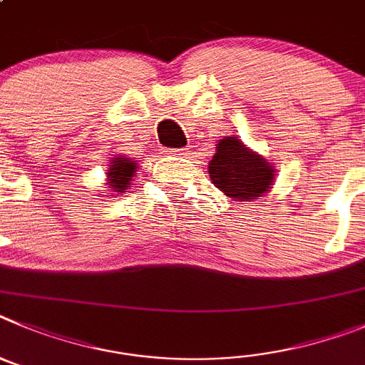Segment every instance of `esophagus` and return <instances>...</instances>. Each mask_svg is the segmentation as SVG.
Returning a JSON list of instances; mask_svg holds the SVG:
<instances>
[{
    "instance_id": "obj_1",
    "label": "esophagus",
    "mask_w": 365,
    "mask_h": 365,
    "mask_svg": "<svg viewBox=\"0 0 365 365\" xmlns=\"http://www.w3.org/2000/svg\"><path fill=\"white\" fill-rule=\"evenodd\" d=\"M169 153H180V154H183V150L180 149V150H169Z\"/></svg>"
}]
</instances>
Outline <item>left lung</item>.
Listing matches in <instances>:
<instances>
[{
	"label": "left lung",
	"mask_w": 365,
	"mask_h": 365,
	"mask_svg": "<svg viewBox=\"0 0 365 365\" xmlns=\"http://www.w3.org/2000/svg\"><path fill=\"white\" fill-rule=\"evenodd\" d=\"M212 183L225 196L240 202L258 200L271 187L274 170L262 156L240 142L238 138H223L209 163Z\"/></svg>",
	"instance_id": "obj_1"
}]
</instances>
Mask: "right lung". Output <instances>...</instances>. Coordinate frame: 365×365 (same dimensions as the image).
<instances>
[{
    "label": "right lung",
    "instance_id": "add662e5",
    "mask_svg": "<svg viewBox=\"0 0 365 365\" xmlns=\"http://www.w3.org/2000/svg\"><path fill=\"white\" fill-rule=\"evenodd\" d=\"M134 170H136V163L130 162L129 158H114L113 165L109 167V185L113 187V190L116 192H123L125 189H129L130 180L134 176Z\"/></svg>",
    "mask_w": 365,
    "mask_h": 365
}]
</instances>
